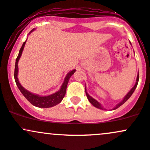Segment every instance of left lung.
Masks as SVG:
<instances>
[{"label":"left lung","mask_w":150,"mask_h":150,"mask_svg":"<svg viewBox=\"0 0 150 150\" xmlns=\"http://www.w3.org/2000/svg\"><path fill=\"white\" fill-rule=\"evenodd\" d=\"M138 81H139V73H138L137 76L136 83H135L134 86L133 87L131 88V90H130V91H129L128 93H127V94H126V96H125V97H124V99H122V100L121 101L120 103H118V104H117V105H116V107H115L113 108V109H112V110H114V109H117V108H119V107H120V106H122V104H125V103L126 102V101H127V100H128L129 99L130 96H131L132 95V94L134 93V91L135 88H137V84H138ZM85 91H86V96H87L88 100L89 101V102L91 103V104H92V105L94 106V107H96V108H98V109H104V107H102V106H101V104H100V103L99 102V101H96V99H94V98L91 97V96H90V95L88 94L87 91H86V87H85Z\"/></svg>","instance_id":"1"}]
</instances>
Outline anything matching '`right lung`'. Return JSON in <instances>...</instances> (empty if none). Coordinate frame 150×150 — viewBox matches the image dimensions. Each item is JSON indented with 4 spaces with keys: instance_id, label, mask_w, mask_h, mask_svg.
<instances>
[{
    "instance_id": "1",
    "label": "right lung",
    "mask_w": 150,
    "mask_h": 150,
    "mask_svg": "<svg viewBox=\"0 0 150 150\" xmlns=\"http://www.w3.org/2000/svg\"><path fill=\"white\" fill-rule=\"evenodd\" d=\"M33 30H35V28H33V30H30L29 34L30 33H32ZM25 42H26V41H25V42L23 43V45H22L20 51H19V54L18 55V57L16 58V60L14 78H15V81L16 83L18 88H19V90H20L21 92L22 93V94L25 96V99L29 101L30 104H32L33 106H35V107L39 108H49L54 107V106L59 104V103L62 101L64 96H65L69 80V79H70V77L74 74V72L76 71V69L71 71H69V73L67 74L65 79H64V83H62L60 89L58 91H56V92L54 93V94L48 95V96H40V95L30 92V91H28V90H26L25 88H23V86H21V84L20 82L18 81V63L19 59H20L21 56L22 55V52H23V51Z\"/></svg>"
}]
</instances>
